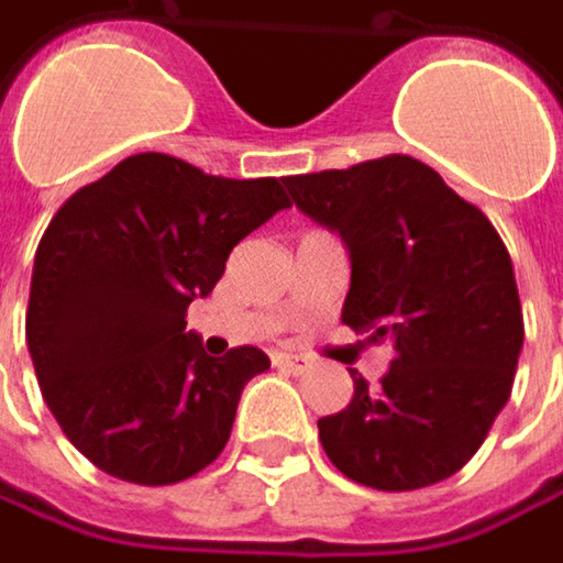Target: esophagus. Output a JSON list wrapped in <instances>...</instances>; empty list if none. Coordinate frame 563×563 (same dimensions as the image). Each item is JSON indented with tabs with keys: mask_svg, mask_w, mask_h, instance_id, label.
<instances>
[{
	"mask_svg": "<svg viewBox=\"0 0 563 563\" xmlns=\"http://www.w3.org/2000/svg\"><path fill=\"white\" fill-rule=\"evenodd\" d=\"M274 365L283 368V372H289V375H306L308 368H311V362H308L306 355H292V353H277L274 355Z\"/></svg>",
	"mask_w": 563,
	"mask_h": 563,
	"instance_id": "obj_1",
	"label": "esophagus"
}]
</instances>
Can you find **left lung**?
<instances>
[{"mask_svg": "<svg viewBox=\"0 0 563 563\" xmlns=\"http://www.w3.org/2000/svg\"><path fill=\"white\" fill-rule=\"evenodd\" d=\"M283 185L350 252L343 324L394 355L378 387L350 372V406L318 419L330 463L378 492L453 476L510 400L523 350L501 235L431 166L404 154Z\"/></svg>", "mask_w": 563, "mask_h": 563, "instance_id": "1", "label": "left lung"}]
</instances>
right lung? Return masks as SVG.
I'll return each mask as SVG.
<instances>
[{
    "label": "right lung",
    "instance_id": "1",
    "mask_svg": "<svg viewBox=\"0 0 563 563\" xmlns=\"http://www.w3.org/2000/svg\"><path fill=\"white\" fill-rule=\"evenodd\" d=\"M286 208L280 179L135 154L53 217L34 257L27 350L49 412L97 470L173 485L227 448L239 397L271 358L257 346L213 358L185 311Z\"/></svg>",
    "mask_w": 563,
    "mask_h": 563
}]
</instances>
